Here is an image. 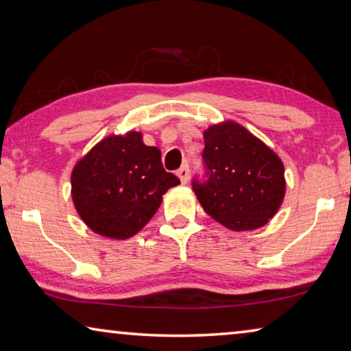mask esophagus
<instances>
[{
	"mask_svg": "<svg viewBox=\"0 0 351 351\" xmlns=\"http://www.w3.org/2000/svg\"><path fill=\"white\" fill-rule=\"evenodd\" d=\"M178 178H180L182 184H186L189 181V167L187 165H182V167L176 171Z\"/></svg>",
	"mask_w": 351,
	"mask_h": 351,
	"instance_id": "1",
	"label": "esophagus"
}]
</instances>
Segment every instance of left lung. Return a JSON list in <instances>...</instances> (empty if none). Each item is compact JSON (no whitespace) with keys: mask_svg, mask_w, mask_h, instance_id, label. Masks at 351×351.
<instances>
[{"mask_svg":"<svg viewBox=\"0 0 351 351\" xmlns=\"http://www.w3.org/2000/svg\"><path fill=\"white\" fill-rule=\"evenodd\" d=\"M203 136L209 180L193 190L207 215L234 232L268 224L287 192L280 156L235 121L213 123Z\"/></svg>","mask_w":351,"mask_h":351,"instance_id":"left-lung-1","label":"left lung"}]
</instances>
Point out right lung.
Returning <instances> with one entry per match:
<instances>
[{
    "label": "right lung",
    "instance_id": "right-lung-1",
    "mask_svg": "<svg viewBox=\"0 0 351 351\" xmlns=\"http://www.w3.org/2000/svg\"><path fill=\"white\" fill-rule=\"evenodd\" d=\"M144 134H108L74 164L71 197L75 212L94 234L127 240L150 221L162 195L180 184L161 162V150Z\"/></svg>",
    "mask_w": 351,
    "mask_h": 351
}]
</instances>
